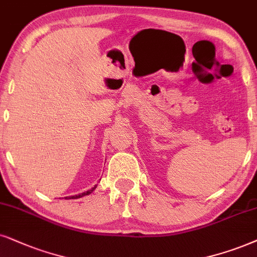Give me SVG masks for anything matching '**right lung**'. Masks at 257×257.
<instances>
[{
	"label": "right lung",
	"instance_id": "right-lung-1",
	"mask_svg": "<svg viewBox=\"0 0 257 257\" xmlns=\"http://www.w3.org/2000/svg\"><path fill=\"white\" fill-rule=\"evenodd\" d=\"M97 187V185L96 186H93L92 188H91V190H89V191H86V192H83V193H80V194H76V196H71V197H66L65 198V199H78V198H82V197H84V196H87V194H90V193H92L93 191H95V188Z\"/></svg>",
	"mask_w": 257,
	"mask_h": 257
}]
</instances>
